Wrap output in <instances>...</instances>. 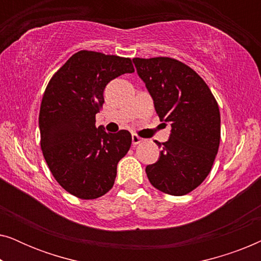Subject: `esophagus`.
<instances>
[{
    "label": "esophagus",
    "instance_id": "obj_1",
    "mask_svg": "<svg viewBox=\"0 0 261 261\" xmlns=\"http://www.w3.org/2000/svg\"><path fill=\"white\" fill-rule=\"evenodd\" d=\"M142 141V139L140 137H138L137 134H133L132 135V144H133V146H137L140 144V142Z\"/></svg>",
    "mask_w": 261,
    "mask_h": 261
}]
</instances>
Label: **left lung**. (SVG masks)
<instances>
[{
	"instance_id": "1",
	"label": "left lung",
	"mask_w": 261,
	"mask_h": 261,
	"mask_svg": "<svg viewBox=\"0 0 261 261\" xmlns=\"http://www.w3.org/2000/svg\"><path fill=\"white\" fill-rule=\"evenodd\" d=\"M133 62L159 119L172 127L169 140L155 141L162 152L158 162L146 166L148 180L165 194L187 195L203 183L219 151V105L202 77L187 64L169 57Z\"/></svg>"
}]
</instances>
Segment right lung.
Segmentation results:
<instances>
[{"label":"right lung","mask_w":261,"mask_h":261,"mask_svg":"<svg viewBox=\"0 0 261 261\" xmlns=\"http://www.w3.org/2000/svg\"><path fill=\"white\" fill-rule=\"evenodd\" d=\"M134 72L130 58L80 51L53 74L39 113L42 154L55 179L69 194L95 199L113 188L117 163L129 151L128 130L96 127L106 85Z\"/></svg>","instance_id":"1"}]
</instances>
